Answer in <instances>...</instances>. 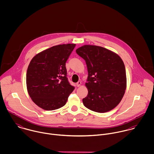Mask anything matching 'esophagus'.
I'll return each instance as SVG.
<instances>
[{
    "label": "esophagus",
    "mask_w": 154,
    "mask_h": 154,
    "mask_svg": "<svg viewBox=\"0 0 154 154\" xmlns=\"http://www.w3.org/2000/svg\"><path fill=\"white\" fill-rule=\"evenodd\" d=\"M81 85V81H78V82L76 83V86H77V87H80Z\"/></svg>",
    "instance_id": "esophagus-1"
}]
</instances>
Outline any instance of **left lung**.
Segmentation results:
<instances>
[{"instance_id": "8db88e82", "label": "left lung", "mask_w": 154, "mask_h": 154, "mask_svg": "<svg viewBox=\"0 0 154 154\" xmlns=\"http://www.w3.org/2000/svg\"><path fill=\"white\" fill-rule=\"evenodd\" d=\"M76 53L86 62L88 76L87 96L83 98L88 109L106 112L122 100L126 88V69L117 54L102 47L85 45Z\"/></svg>"}]
</instances>
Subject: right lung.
<instances>
[{"instance_id":"obj_1","label":"right lung","mask_w":154,"mask_h":154,"mask_svg":"<svg viewBox=\"0 0 154 154\" xmlns=\"http://www.w3.org/2000/svg\"><path fill=\"white\" fill-rule=\"evenodd\" d=\"M76 44L53 46L35 56L26 72V87L34 103L45 110L66 104L75 87L68 81L66 63Z\"/></svg>"}]
</instances>
